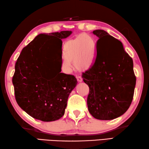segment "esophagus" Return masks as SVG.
<instances>
[{
	"label": "esophagus",
	"mask_w": 149,
	"mask_h": 149,
	"mask_svg": "<svg viewBox=\"0 0 149 149\" xmlns=\"http://www.w3.org/2000/svg\"><path fill=\"white\" fill-rule=\"evenodd\" d=\"M76 78H77V81H78V82H82V78L81 77L78 76V75H77V76H76Z\"/></svg>",
	"instance_id": "esophagus-1"
}]
</instances>
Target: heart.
<instances>
[{"label": "heart", "instance_id": "obj_1", "mask_svg": "<svg viewBox=\"0 0 149 149\" xmlns=\"http://www.w3.org/2000/svg\"><path fill=\"white\" fill-rule=\"evenodd\" d=\"M96 43L94 38L87 33L66 41L63 47L62 67L67 71L71 69L73 61L77 70L83 71L91 68L95 59Z\"/></svg>", "mask_w": 149, "mask_h": 149}]
</instances>
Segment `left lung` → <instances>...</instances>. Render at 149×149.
<instances>
[{
  "label": "left lung",
  "mask_w": 149,
  "mask_h": 149,
  "mask_svg": "<svg viewBox=\"0 0 149 149\" xmlns=\"http://www.w3.org/2000/svg\"><path fill=\"white\" fill-rule=\"evenodd\" d=\"M92 33L99 38L96 61L82 75L90 90L88 108L94 118L111 120L125 113L133 100V62L120 41L102 30Z\"/></svg>",
  "instance_id": "8db88e82"
}]
</instances>
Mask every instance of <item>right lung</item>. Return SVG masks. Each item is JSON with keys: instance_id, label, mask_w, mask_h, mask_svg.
<instances>
[{"instance_id": "1", "label": "right lung", "mask_w": 149, "mask_h": 149, "mask_svg": "<svg viewBox=\"0 0 149 149\" xmlns=\"http://www.w3.org/2000/svg\"><path fill=\"white\" fill-rule=\"evenodd\" d=\"M71 31L41 33L23 48L15 65L13 78L14 94L18 106L28 115L43 121H53L62 118L68 97L77 86L73 75L57 72L48 65L50 55L46 39L55 37L62 46V39Z\"/></svg>"}]
</instances>
